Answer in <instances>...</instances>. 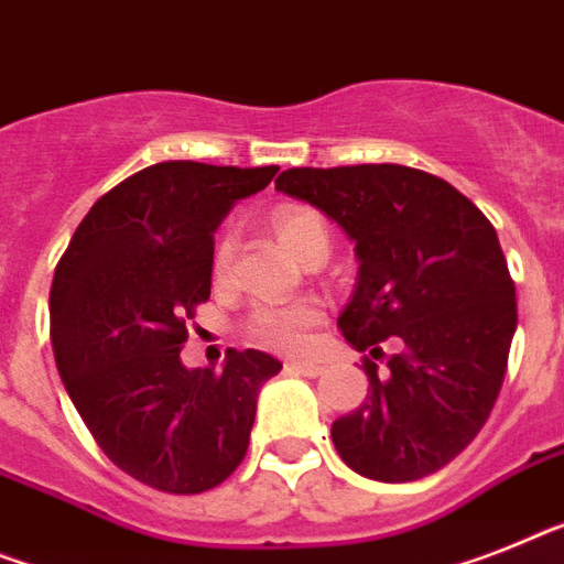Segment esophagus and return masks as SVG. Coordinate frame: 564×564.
<instances>
[{
  "mask_svg": "<svg viewBox=\"0 0 564 564\" xmlns=\"http://www.w3.org/2000/svg\"><path fill=\"white\" fill-rule=\"evenodd\" d=\"M285 371H288V375H300V377H319V375H323V366H316V362L288 360Z\"/></svg>",
  "mask_w": 564,
  "mask_h": 564,
  "instance_id": "34e87169",
  "label": "esophagus"
}]
</instances>
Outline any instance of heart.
I'll return each mask as SVG.
<instances>
[{
  "mask_svg": "<svg viewBox=\"0 0 564 564\" xmlns=\"http://www.w3.org/2000/svg\"><path fill=\"white\" fill-rule=\"evenodd\" d=\"M271 225L279 241L296 259L325 262V256L332 250V236H328V225L319 213L308 207H282L273 213ZM232 253H236V241L230 232H225L213 250V271L218 279L230 273ZM319 316L323 311L311 300L288 302V305H256L248 316V337L268 348H279V351H300L308 346V332L319 323Z\"/></svg>",
  "mask_w": 564,
  "mask_h": 564,
  "instance_id": "heart-1",
  "label": "heart"
}]
</instances>
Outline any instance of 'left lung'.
Segmentation results:
<instances>
[{
  "label": "left lung",
  "mask_w": 564,
  "mask_h": 564,
  "mask_svg": "<svg viewBox=\"0 0 564 564\" xmlns=\"http://www.w3.org/2000/svg\"><path fill=\"white\" fill-rule=\"evenodd\" d=\"M355 241L357 285L337 325L366 357L369 394L334 421L339 458L366 478L417 481L476 438L505 383L516 285L496 227L438 175L400 164L314 170L276 178Z\"/></svg>",
  "instance_id": "1"
}]
</instances>
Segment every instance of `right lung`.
<instances>
[{
    "mask_svg": "<svg viewBox=\"0 0 564 564\" xmlns=\"http://www.w3.org/2000/svg\"><path fill=\"white\" fill-rule=\"evenodd\" d=\"M279 166L164 161L88 209L51 285V343L65 392L109 460L161 492L213 490L250 444L256 398L282 362L227 351L187 369L181 348L209 300L213 232Z\"/></svg>",
    "mask_w": 564,
    "mask_h": 564,
    "instance_id": "right-lung-1",
    "label": "right lung"
}]
</instances>
